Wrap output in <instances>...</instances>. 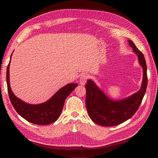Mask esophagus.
<instances>
[{"instance_id":"34e87169","label":"esophagus","mask_w":158,"mask_h":158,"mask_svg":"<svg viewBox=\"0 0 158 158\" xmlns=\"http://www.w3.org/2000/svg\"><path fill=\"white\" fill-rule=\"evenodd\" d=\"M88 78V76L86 74H84L81 75L80 77V80H79L80 84L81 85H85V83H86V81H87Z\"/></svg>"}]
</instances>
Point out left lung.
<instances>
[{"label":"left lung","mask_w":158,"mask_h":158,"mask_svg":"<svg viewBox=\"0 0 158 158\" xmlns=\"http://www.w3.org/2000/svg\"><path fill=\"white\" fill-rule=\"evenodd\" d=\"M128 43L138 55L139 63L143 69L142 84L138 92L120 101H113L108 98L93 81L88 80L85 84L87 111L91 119L101 126L118 125L131 118L139 108L146 93L148 76L144 56L131 40H128Z\"/></svg>","instance_id":"1"}]
</instances>
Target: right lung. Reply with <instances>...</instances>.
I'll return each mask as SVG.
<instances>
[{
    "mask_svg": "<svg viewBox=\"0 0 158 158\" xmlns=\"http://www.w3.org/2000/svg\"><path fill=\"white\" fill-rule=\"evenodd\" d=\"M10 62L6 70L7 88L10 102L16 112L26 121L35 125H46L55 122L62 112L66 98L76 86H78V84L76 83L67 84L60 89L49 100L44 103L38 105L28 104L16 98L12 92L9 82Z\"/></svg>",
    "mask_w": 158,
    "mask_h": 158,
    "instance_id": "right-lung-1",
    "label": "right lung"
}]
</instances>
